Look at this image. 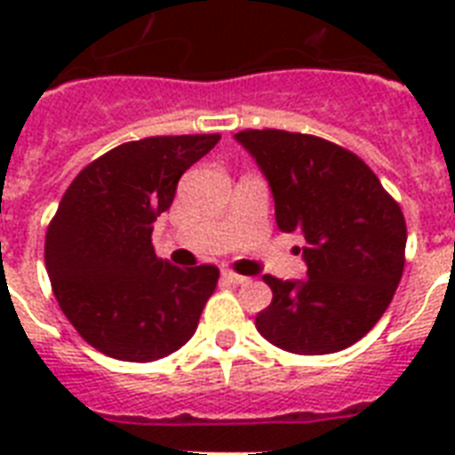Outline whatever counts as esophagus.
I'll use <instances>...</instances> for the list:
<instances>
[{
  "label": "esophagus",
  "mask_w": 455,
  "mask_h": 455,
  "mask_svg": "<svg viewBox=\"0 0 455 455\" xmlns=\"http://www.w3.org/2000/svg\"><path fill=\"white\" fill-rule=\"evenodd\" d=\"M221 278H224V281H227V283H231V285H241V283H245V281H248V278L245 276H241V274H235V271H221Z\"/></svg>",
  "instance_id": "34e87169"
}]
</instances>
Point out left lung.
Instances as JSON below:
<instances>
[{
    "instance_id": "1",
    "label": "left lung",
    "mask_w": 455,
    "mask_h": 455,
    "mask_svg": "<svg viewBox=\"0 0 455 455\" xmlns=\"http://www.w3.org/2000/svg\"><path fill=\"white\" fill-rule=\"evenodd\" d=\"M235 141L269 181L278 228L307 241L304 281L264 276L274 299L257 314V331L292 354L352 347L402 281V207L359 156L332 141L283 130H245Z\"/></svg>"
}]
</instances>
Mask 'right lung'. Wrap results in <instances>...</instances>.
Segmentation results:
<instances>
[{
	"mask_svg": "<svg viewBox=\"0 0 455 455\" xmlns=\"http://www.w3.org/2000/svg\"><path fill=\"white\" fill-rule=\"evenodd\" d=\"M220 134L148 137L89 163L46 228L44 264L59 307L84 342L120 361L163 359L186 345L220 269L172 267L156 255L153 221Z\"/></svg>",
	"mask_w": 455,
	"mask_h": 455,
	"instance_id": "1",
	"label": "right lung"
}]
</instances>
